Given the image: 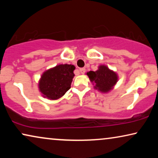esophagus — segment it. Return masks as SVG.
Here are the masks:
<instances>
[{
  "label": "esophagus",
  "mask_w": 158,
  "mask_h": 158,
  "mask_svg": "<svg viewBox=\"0 0 158 158\" xmlns=\"http://www.w3.org/2000/svg\"><path fill=\"white\" fill-rule=\"evenodd\" d=\"M79 71H80V73H81V74H83V73L85 72V68H81L79 70Z\"/></svg>",
  "instance_id": "1"
}]
</instances>
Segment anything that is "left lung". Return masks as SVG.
<instances>
[{
	"mask_svg": "<svg viewBox=\"0 0 158 158\" xmlns=\"http://www.w3.org/2000/svg\"><path fill=\"white\" fill-rule=\"evenodd\" d=\"M86 75L95 89L103 94H107L114 89L118 80L117 73L105 64H100L96 71H89Z\"/></svg>",
	"mask_w": 158,
	"mask_h": 158,
	"instance_id": "left-lung-1",
	"label": "left lung"
}]
</instances>
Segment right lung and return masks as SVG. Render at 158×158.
<instances>
[{"label":"right lung","mask_w":158,"mask_h":158,"mask_svg":"<svg viewBox=\"0 0 158 158\" xmlns=\"http://www.w3.org/2000/svg\"><path fill=\"white\" fill-rule=\"evenodd\" d=\"M75 69L73 64H60L44 71L38 83L42 96L49 100H57L63 96L71 87Z\"/></svg>","instance_id":"obj_1"}]
</instances>
